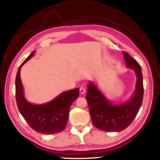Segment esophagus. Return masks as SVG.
Returning <instances> with one entry per match:
<instances>
[{"label":"esophagus","mask_w":160,"mask_h":160,"mask_svg":"<svg viewBox=\"0 0 160 160\" xmlns=\"http://www.w3.org/2000/svg\"><path fill=\"white\" fill-rule=\"evenodd\" d=\"M85 91H86V88L85 87H84V86L80 87V94H84V93H85Z\"/></svg>","instance_id":"1"}]
</instances>
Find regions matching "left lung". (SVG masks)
Listing matches in <instances>:
<instances>
[{"instance_id":"1","label":"left lung","mask_w":160,"mask_h":160,"mask_svg":"<svg viewBox=\"0 0 160 160\" xmlns=\"http://www.w3.org/2000/svg\"><path fill=\"white\" fill-rule=\"evenodd\" d=\"M127 67L134 70L137 80L135 89L128 101L113 104L92 82L87 84L86 100L93 125L102 131L118 132L127 128L138 113L143 100L144 87L142 68L135 59L123 52Z\"/></svg>"}]
</instances>
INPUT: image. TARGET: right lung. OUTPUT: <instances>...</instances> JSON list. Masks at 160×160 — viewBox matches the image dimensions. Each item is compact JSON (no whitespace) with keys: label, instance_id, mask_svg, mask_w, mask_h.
<instances>
[{"label":"right lung","instance_id":"1","mask_svg":"<svg viewBox=\"0 0 160 160\" xmlns=\"http://www.w3.org/2000/svg\"><path fill=\"white\" fill-rule=\"evenodd\" d=\"M36 51L27 58L18 68L16 77V99L20 114L29 127L39 133L55 134L65 128L71 104L79 96V88L64 91L52 101L41 104L29 102L24 96L20 69Z\"/></svg>","mask_w":160,"mask_h":160}]
</instances>
